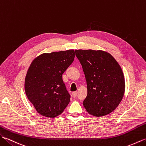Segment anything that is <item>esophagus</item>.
<instances>
[{
    "label": "esophagus",
    "instance_id": "34e87169",
    "mask_svg": "<svg viewBox=\"0 0 146 146\" xmlns=\"http://www.w3.org/2000/svg\"><path fill=\"white\" fill-rule=\"evenodd\" d=\"M77 94H78V92H77V91L73 92H72V96H73V97H74V98H76V97L77 96Z\"/></svg>",
    "mask_w": 146,
    "mask_h": 146
}]
</instances>
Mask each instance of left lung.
Segmentation results:
<instances>
[{"instance_id":"left-lung-1","label":"left lung","mask_w":146,"mask_h":146,"mask_svg":"<svg viewBox=\"0 0 146 146\" xmlns=\"http://www.w3.org/2000/svg\"><path fill=\"white\" fill-rule=\"evenodd\" d=\"M75 52L87 82V95L84 107L96 117L110 114L124 94L125 80L121 66L105 51L79 49Z\"/></svg>"}]
</instances>
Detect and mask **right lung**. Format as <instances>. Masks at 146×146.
Listing matches in <instances>:
<instances>
[{
	"label": "right lung",
	"mask_w": 146,
	"mask_h": 146,
	"mask_svg": "<svg viewBox=\"0 0 146 146\" xmlns=\"http://www.w3.org/2000/svg\"><path fill=\"white\" fill-rule=\"evenodd\" d=\"M75 57L74 50L40 54L32 61L25 79V92L38 114L47 117L61 114L70 96L62 74Z\"/></svg>",
	"instance_id": "right-lung-1"
}]
</instances>
